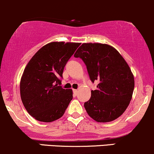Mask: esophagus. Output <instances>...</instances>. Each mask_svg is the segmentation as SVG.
I'll list each match as a JSON object with an SVG mask.
<instances>
[{
  "label": "esophagus",
  "mask_w": 154,
  "mask_h": 154,
  "mask_svg": "<svg viewBox=\"0 0 154 154\" xmlns=\"http://www.w3.org/2000/svg\"><path fill=\"white\" fill-rule=\"evenodd\" d=\"M73 93L75 95V96H76V95L78 94V90H73Z\"/></svg>",
  "instance_id": "34e87169"
}]
</instances>
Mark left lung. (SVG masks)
<instances>
[{"mask_svg":"<svg viewBox=\"0 0 154 154\" xmlns=\"http://www.w3.org/2000/svg\"><path fill=\"white\" fill-rule=\"evenodd\" d=\"M82 58L92 82L97 89L84 106L98 122L116 119L125 111L132 99L134 78L123 57L114 47L99 43H85L74 55Z\"/></svg>","mask_w":154,"mask_h":154,"instance_id":"8db88e82","label":"left lung"}]
</instances>
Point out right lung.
Segmentation results:
<instances>
[{
  "mask_svg": "<svg viewBox=\"0 0 154 154\" xmlns=\"http://www.w3.org/2000/svg\"><path fill=\"white\" fill-rule=\"evenodd\" d=\"M79 45L49 43L33 55L25 67L20 83V98L29 115L38 121L58 119L72 99V90L59 85L64 66Z\"/></svg>",
  "mask_w": 154,
  "mask_h": 154,
  "instance_id": "obj_1",
  "label": "right lung"
}]
</instances>
